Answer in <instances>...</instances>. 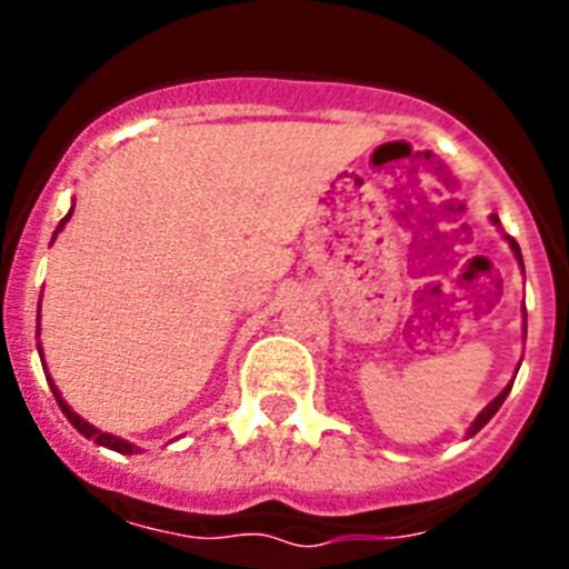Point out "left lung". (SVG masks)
<instances>
[{
  "instance_id": "8db88e82",
  "label": "left lung",
  "mask_w": 569,
  "mask_h": 569,
  "mask_svg": "<svg viewBox=\"0 0 569 569\" xmlns=\"http://www.w3.org/2000/svg\"><path fill=\"white\" fill-rule=\"evenodd\" d=\"M490 221H493L496 227H499V218H496V214H490ZM505 241H508V244H511L513 257H517V262H520V266H522V253H520V244H517V241H513L511 236H505ZM522 333H526V319H522ZM511 387H513V383H508V387H505L502 392H499V396H496L493 401H490V405H487L485 410H481V413L476 416V422L469 425L467 437H472V433H478V431H481V428H485L487 422H490V419H493V416H496V410H499V407H502V401H505V398H508V392H511Z\"/></svg>"
}]
</instances>
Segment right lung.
<instances>
[{
	"label": "right lung",
	"mask_w": 569,
	"mask_h": 569,
	"mask_svg": "<svg viewBox=\"0 0 569 569\" xmlns=\"http://www.w3.org/2000/svg\"><path fill=\"white\" fill-rule=\"evenodd\" d=\"M70 214H73V209H70V212H67L64 218H61V223H58L56 232H52V241H56L58 232L64 230V223L70 221ZM38 321H40V312H38ZM38 333H40V325H38ZM38 351H40V342H38ZM40 363H43V351H40ZM47 380H49V389H52V396H56L58 407H61V413L67 416V422L73 425L76 431L82 433V437H88V440L100 442V446H106V449H111V451H120V455H136V451H138L136 442L123 440V437H114V433H106V431H100V428H93L91 422H84L82 416L73 413V407L67 405L64 398H61V392H58V387H56V383H52V378H49V372H47Z\"/></svg>",
	"instance_id": "1"
}]
</instances>
